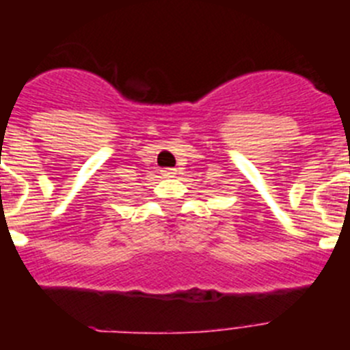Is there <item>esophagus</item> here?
Segmentation results:
<instances>
[{
    "mask_svg": "<svg viewBox=\"0 0 350 350\" xmlns=\"http://www.w3.org/2000/svg\"><path fill=\"white\" fill-rule=\"evenodd\" d=\"M161 173H163L165 177H173V175H175V170H173V168H163V170H161Z\"/></svg>",
    "mask_w": 350,
    "mask_h": 350,
    "instance_id": "esophagus-1",
    "label": "esophagus"
}]
</instances>
